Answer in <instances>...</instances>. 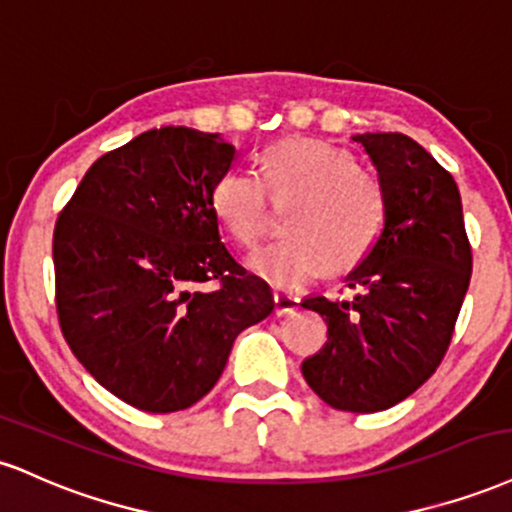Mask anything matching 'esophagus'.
I'll list each match as a JSON object with an SVG mask.
<instances>
[{
    "mask_svg": "<svg viewBox=\"0 0 512 512\" xmlns=\"http://www.w3.org/2000/svg\"><path fill=\"white\" fill-rule=\"evenodd\" d=\"M273 304H275V316H285V314H292V311L299 309V297L297 294L275 292Z\"/></svg>",
    "mask_w": 512,
    "mask_h": 512,
    "instance_id": "1",
    "label": "esophagus"
}]
</instances>
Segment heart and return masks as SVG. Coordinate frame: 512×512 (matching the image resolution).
<instances>
[{
  "instance_id": "1",
  "label": "heart",
  "mask_w": 512,
  "mask_h": 512,
  "mask_svg": "<svg viewBox=\"0 0 512 512\" xmlns=\"http://www.w3.org/2000/svg\"><path fill=\"white\" fill-rule=\"evenodd\" d=\"M297 201L287 215L292 237L249 256L251 273L275 290H299L323 270H350L371 254L388 201L376 174L347 150L316 138H282L261 153V174L230 170L210 191L215 218L239 244L254 246L270 230V202Z\"/></svg>"
}]
</instances>
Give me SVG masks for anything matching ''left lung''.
<instances>
[{
    "instance_id": "obj_1",
    "label": "left lung",
    "mask_w": 512,
    "mask_h": 512,
    "mask_svg": "<svg viewBox=\"0 0 512 512\" xmlns=\"http://www.w3.org/2000/svg\"><path fill=\"white\" fill-rule=\"evenodd\" d=\"M388 201L371 254L345 278L352 299L306 297L328 342L302 374L326 405L381 412L441 364L472 278V246L450 172L405 134H357Z\"/></svg>"
}]
</instances>
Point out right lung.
Masks as SVG:
<instances>
[{
  "instance_id": "add662e5",
  "label": "right lung",
  "mask_w": 512,
  "mask_h": 512,
  "mask_svg": "<svg viewBox=\"0 0 512 512\" xmlns=\"http://www.w3.org/2000/svg\"><path fill=\"white\" fill-rule=\"evenodd\" d=\"M234 155L220 134L150 129L95 160L54 225L64 340L136 410L167 414L201 400L234 338L275 306L268 282L220 242L210 206ZM210 279L215 291L202 287Z\"/></svg>"
}]
</instances>
